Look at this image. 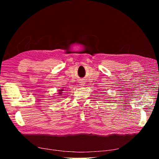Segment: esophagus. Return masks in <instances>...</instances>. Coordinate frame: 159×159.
I'll use <instances>...</instances> for the list:
<instances>
[{
	"mask_svg": "<svg viewBox=\"0 0 159 159\" xmlns=\"http://www.w3.org/2000/svg\"><path fill=\"white\" fill-rule=\"evenodd\" d=\"M80 86H83L84 85V81H81L80 82Z\"/></svg>",
	"mask_w": 159,
	"mask_h": 159,
	"instance_id": "1",
	"label": "esophagus"
}]
</instances>
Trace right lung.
I'll list each match as a JSON object with an SVG mask.
<instances>
[{"instance_id":"right-lung-1","label":"right lung","mask_w":159,"mask_h":159,"mask_svg":"<svg viewBox=\"0 0 159 159\" xmlns=\"http://www.w3.org/2000/svg\"><path fill=\"white\" fill-rule=\"evenodd\" d=\"M60 90V93H60V95H61V93H62V91H63V90Z\"/></svg>"}]
</instances>
